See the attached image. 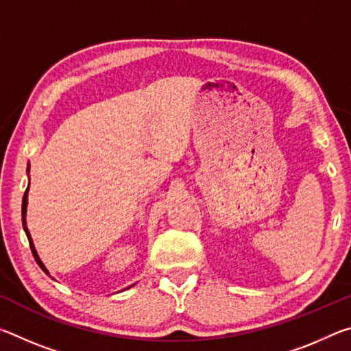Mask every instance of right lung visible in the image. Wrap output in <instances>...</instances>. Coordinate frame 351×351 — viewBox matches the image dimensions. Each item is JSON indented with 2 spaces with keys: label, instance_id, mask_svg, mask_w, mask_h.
<instances>
[{
  "label": "right lung",
  "instance_id": "1",
  "mask_svg": "<svg viewBox=\"0 0 351 351\" xmlns=\"http://www.w3.org/2000/svg\"><path fill=\"white\" fill-rule=\"evenodd\" d=\"M29 169H31V165L27 164V175H29ZM27 192H29V186H27V189H26V192H25V197H23V206H21V217H23V228H25V232H26V235H27V240H29V245H31V249H32V254H34V258H35V261H37L38 263V266L41 269H43L47 276H49V271L46 269V266L43 265V261L40 260V257H38V254H37V249H35V246H34V241H32V237H31V232H29V229H27V224H26V212H27ZM136 283H133V285H130V287H127L125 289H128V288H132V287H134ZM123 291V289H122Z\"/></svg>",
  "mask_w": 351,
  "mask_h": 351
}]
</instances>
